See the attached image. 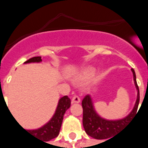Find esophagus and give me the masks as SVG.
<instances>
[{
	"instance_id": "obj_1",
	"label": "esophagus",
	"mask_w": 148,
	"mask_h": 148,
	"mask_svg": "<svg viewBox=\"0 0 148 148\" xmlns=\"http://www.w3.org/2000/svg\"><path fill=\"white\" fill-rule=\"evenodd\" d=\"M81 101L80 97L78 96H74L73 97V98L71 100V103L72 104H74V103H79Z\"/></svg>"
}]
</instances>
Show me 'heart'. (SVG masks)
<instances>
[{
    "label": "heart",
    "mask_w": 148,
    "mask_h": 148,
    "mask_svg": "<svg viewBox=\"0 0 148 148\" xmlns=\"http://www.w3.org/2000/svg\"><path fill=\"white\" fill-rule=\"evenodd\" d=\"M93 73V70L90 67H86L82 70L80 74H78V79L79 80H86L89 79Z\"/></svg>",
    "instance_id": "obj_1"
}]
</instances>
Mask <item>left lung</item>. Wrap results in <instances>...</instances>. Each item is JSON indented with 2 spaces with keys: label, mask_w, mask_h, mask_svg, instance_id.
Masks as SVG:
<instances>
[{
  "label": "left lung",
  "mask_w": 148,
  "mask_h": 148,
  "mask_svg": "<svg viewBox=\"0 0 148 148\" xmlns=\"http://www.w3.org/2000/svg\"><path fill=\"white\" fill-rule=\"evenodd\" d=\"M132 71L133 73L134 82H135V85L138 91L137 99L132 111L131 112L130 114L124 119L118 120V121H108L106 119H103L99 116L95 111L90 95H86L84 97L82 101V106L83 109L82 124H83L84 129L87 135L97 140L109 139L116 132L123 128V127H124L126 124H127L133 118L134 115L136 114L138 106L140 102V91H139V86L136 82V73L133 69H132Z\"/></svg>",
  "instance_id": "8db88e82"
}]
</instances>
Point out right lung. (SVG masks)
Masks as SVG:
<instances>
[{
    "label": "right lung",
    "mask_w": 148,
    "mask_h": 148,
    "mask_svg": "<svg viewBox=\"0 0 148 148\" xmlns=\"http://www.w3.org/2000/svg\"><path fill=\"white\" fill-rule=\"evenodd\" d=\"M41 61H42L41 57L37 56V57L29 58L24 63L39 62ZM71 99L67 96L61 97L58 101L56 111L51 119V121L40 128L36 130H27V132H28V133H31V135H32L36 138H38L39 140H43L44 141H49L58 136L63 120V116L66 111L71 107Z\"/></svg>",
    "instance_id": "1"
}]
</instances>
